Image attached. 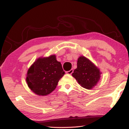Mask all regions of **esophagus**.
I'll return each instance as SVG.
<instances>
[{
  "instance_id": "34e87169",
  "label": "esophagus",
  "mask_w": 129,
  "mask_h": 129,
  "mask_svg": "<svg viewBox=\"0 0 129 129\" xmlns=\"http://www.w3.org/2000/svg\"><path fill=\"white\" fill-rule=\"evenodd\" d=\"M73 72V69H71L70 71L66 72V73L68 74V75H71V74Z\"/></svg>"
}]
</instances>
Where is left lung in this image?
I'll return each instance as SVG.
<instances>
[{
    "label": "left lung",
    "instance_id": "obj_1",
    "mask_svg": "<svg viewBox=\"0 0 129 129\" xmlns=\"http://www.w3.org/2000/svg\"><path fill=\"white\" fill-rule=\"evenodd\" d=\"M101 74L100 69L90 60L84 56H80L72 76L83 88L91 89L99 81Z\"/></svg>",
    "mask_w": 129,
    "mask_h": 129
}]
</instances>
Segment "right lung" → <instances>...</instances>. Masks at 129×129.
Returning <instances> with one entry per match:
<instances>
[{"instance_id": "add662e5", "label": "right lung", "mask_w": 129, "mask_h": 129, "mask_svg": "<svg viewBox=\"0 0 129 129\" xmlns=\"http://www.w3.org/2000/svg\"><path fill=\"white\" fill-rule=\"evenodd\" d=\"M64 74L61 62L53 54L38 58L28 70L26 81L34 93L47 95L56 89Z\"/></svg>"}]
</instances>
